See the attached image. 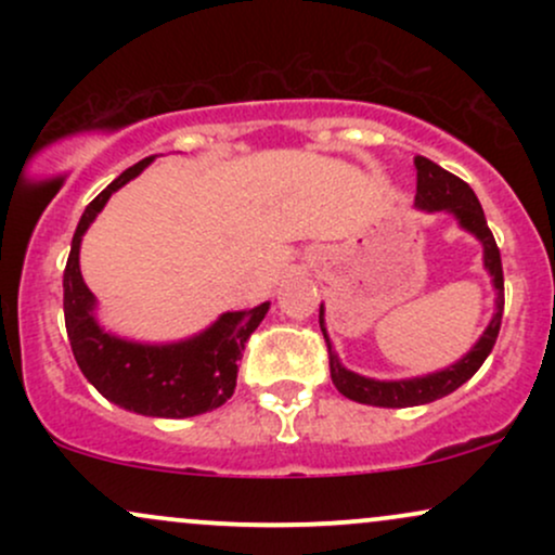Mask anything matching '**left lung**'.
<instances>
[{"label": "left lung", "mask_w": 555, "mask_h": 555, "mask_svg": "<svg viewBox=\"0 0 555 555\" xmlns=\"http://www.w3.org/2000/svg\"><path fill=\"white\" fill-rule=\"evenodd\" d=\"M415 169H417V193H415V208L417 211H443L451 214L456 219L464 232H469L473 237L482 245V266L490 273V284L495 289V310L486 331L480 334V339L475 341V347L464 354L462 360H456L454 365L441 367V371L428 373V375H415V378H399V380H378L360 375L349 367L341 365L339 354H336L334 344L328 339L326 331V318H323V305H321V331L323 339L328 344V365H331V380L339 388L347 399L360 401V404L371 406H388V410H399V406H417V404H430V401L449 397L451 391H456L462 384H467L473 375L480 371V365L493 349L495 339H499L501 331V315H503V269H501V253L495 245L493 232L488 229L486 214H482L480 201L473 193L467 182L454 177L451 171H446L433 164L430 158L415 156Z\"/></svg>", "instance_id": "left-lung-1"}]
</instances>
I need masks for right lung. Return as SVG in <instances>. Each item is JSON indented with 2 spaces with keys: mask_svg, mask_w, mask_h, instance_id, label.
<instances>
[{
  "mask_svg": "<svg viewBox=\"0 0 555 555\" xmlns=\"http://www.w3.org/2000/svg\"><path fill=\"white\" fill-rule=\"evenodd\" d=\"M143 158L88 203L75 229L65 266V326L75 360L88 384L112 404L145 417H195L221 406L237 386V362L245 341L260 326L271 302L221 313L201 334L180 341H135L99 323V302L82 282L80 242L106 201L149 167Z\"/></svg>",
  "mask_w": 555,
  "mask_h": 555,
  "instance_id": "add662e5",
  "label": "right lung"
}]
</instances>
